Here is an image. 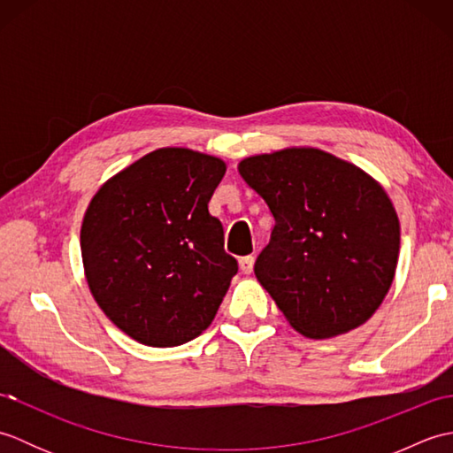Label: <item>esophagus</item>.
<instances>
[{
  "label": "esophagus",
  "mask_w": 453,
  "mask_h": 453,
  "mask_svg": "<svg viewBox=\"0 0 453 453\" xmlns=\"http://www.w3.org/2000/svg\"><path fill=\"white\" fill-rule=\"evenodd\" d=\"M253 266H255V257H243L239 258V268H242L243 274H251L253 273Z\"/></svg>",
  "instance_id": "obj_1"
}]
</instances>
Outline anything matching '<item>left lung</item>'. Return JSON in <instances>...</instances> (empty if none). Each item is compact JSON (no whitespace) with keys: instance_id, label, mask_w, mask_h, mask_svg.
<instances>
[{"instance_id":"obj_1","label":"left lung","mask_w":453,"mask_h":453,"mask_svg":"<svg viewBox=\"0 0 453 453\" xmlns=\"http://www.w3.org/2000/svg\"><path fill=\"white\" fill-rule=\"evenodd\" d=\"M276 226L255 276L307 339L364 325L388 296L401 227L368 173L317 148H286L239 163Z\"/></svg>"}]
</instances>
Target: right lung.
<instances>
[{
    "label": "right lung",
    "mask_w": 453,
    "mask_h": 453,
    "mask_svg": "<svg viewBox=\"0 0 453 453\" xmlns=\"http://www.w3.org/2000/svg\"><path fill=\"white\" fill-rule=\"evenodd\" d=\"M226 163L161 148L111 177L81 224L89 290L122 333L146 346L185 344L214 321L237 261L208 202Z\"/></svg>",
    "instance_id": "right-lung-1"
}]
</instances>
